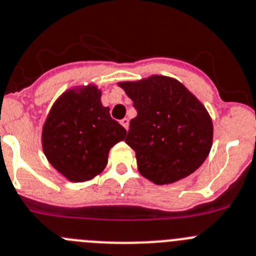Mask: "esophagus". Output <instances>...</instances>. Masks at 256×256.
<instances>
[{
	"label": "esophagus",
	"instance_id": "obj_1",
	"mask_svg": "<svg viewBox=\"0 0 256 256\" xmlns=\"http://www.w3.org/2000/svg\"><path fill=\"white\" fill-rule=\"evenodd\" d=\"M121 125H122L124 128H126V130H128V118H122V120H121Z\"/></svg>",
	"mask_w": 256,
	"mask_h": 256
}]
</instances>
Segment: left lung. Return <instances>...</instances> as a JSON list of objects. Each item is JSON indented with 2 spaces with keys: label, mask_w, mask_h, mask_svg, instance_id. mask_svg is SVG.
<instances>
[{
  "label": "left lung",
  "mask_w": 256,
  "mask_h": 256,
  "mask_svg": "<svg viewBox=\"0 0 256 256\" xmlns=\"http://www.w3.org/2000/svg\"><path fill=\"white\" fill-rule=\"evenodd\" d=\"M118 85L138 112L125 142L135 150L140 174L164 185L196 171L213 140L212 118L202 102L176 79L160 75Z\"/></svg>",
  "instance_id": "8db88e82"
}]
</instances>
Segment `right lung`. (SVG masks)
Returning <instances> with one entry per match:
<instances>
[{
  "label": "right lung",
  "instance_id": "obj_1",
  "mask_svg": "<svg viewBox=\"0 0 256 256\" xmlns=\"http://www.w3.org/2000/svg\"><path fill=\"white\" fill-rule=\"evenodd\" d=\"M100 90L88 85L65 92L43 125L42 146L48 162L74 182L100 174L110 149L125 139L126 130L103 107Z\"/></svg>",
  "mask_w": 256,
  "mask_h": 256
}]
</instances>
